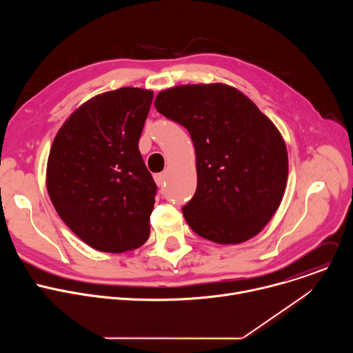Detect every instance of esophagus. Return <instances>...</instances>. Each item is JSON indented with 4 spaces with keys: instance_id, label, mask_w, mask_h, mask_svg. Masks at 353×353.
Returning a JSON list of instances; mask_svg holds the SVG:
<instances>
[{
    "instance_id": "obj_1",
    "label": "esophagus",
    "mask_w": 353,
    "mask_h": 353,
    "mask_svg": "<svg viewBox=\"0 0 353 353\" xmlns=\"http://www.w3.org/2000/svg\"><path fill=\"white\" fill-rule=\"evenodd\" d=\"M154 177H155L157 184H158L161 188H163V185H165V183H166V174H163V173H158V174H155Z\"/></svg>"
}]
</instances>
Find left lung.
I'll return each mask as SVG.
<instances>
[{"label": "left lung", "mask_w": 353, "mask_h": 353, "mask_svg": "<svg viewBox=\"0 0 353 353\" xmlns=\"http://www.w3.org/2000/svg\"><path fill=\"white\" fill-rule=\"evenodd\" d=\"M157 110L183 125L196 157V190L183 207L188 226L221 244L245 241L278 210L288 179L286 145L260 109L223 83L161 92Z\"/></svg>", "instance_id": "1"}]
</instances>
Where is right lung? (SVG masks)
<instances>
[{"label": "right lung", "instance_id": "obj_1", "mask_svg": "<svg viewBox=\"0 0 353 353\" xmlns=\"http://www.w3.org/2000/svg\"><path fill=\"white\" fill-rule=\"evenodd\" d=\"M154 92L121 88L92 97L63 124L50 149L47 191L65 225L108 253L149 237L158 187L138 141Z\"/></svg>", "mask_w": 353, "mask_h": 353}]
</instances>
